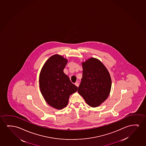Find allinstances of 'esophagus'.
I'll list each match as a JSON object with an SVG mask.
<instances>
[{
  "label": "esophagus",
  "mask_w": 146,
  "mask_h": 146,
  "mask_svg": "<svg viewBox=\"0 0 146 146\" xmlns=\"http://www.w3.org/2000/svg\"><path fill=\"white\" fill-rule=\"evenodd\" d=\"M74 84H75L76 86H78H78H79V84H78V82H76V83Z\"/></svg>",
  "instance_id": "obj_1"
}]
</instances>
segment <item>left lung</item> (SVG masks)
I'll list each match as a JSON object with an SVG mask.
<instances>
[{"label": "left lung", "instance_id": "left-lung-1", "mask_svg": "<svg viewBox=\"0 0 146 146\" xmlns=\"http://www.w3.org/2000/svg\"><path fill=\"white\" fill-rule=\"evenodd\" d=\"M82 78L78 92L92 107L99 106L107 99L111 80L107 68L99 60L90 58L82 63Z\"/></svg>", "mask_w": 146, "mask_h": 146}]
</instances>
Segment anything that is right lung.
Segmentation results:
<instances>
[{"label": "right lung", "instance_id": "obj_1", "mask_svg": "<svg viewBox=\"0 0 146 146\" xmlns=\"http://www.w3.org/2000/svg\"><path fill=\"white\" fill-rule=\"evenodd\" d=\"M68 60L55 54L47 60L39 74V86L46 103L61 110L67 106L70 96L78 90L64 72Z\"/></svg>", "mask_w": 146, "mask_h": 146}]
</instances>
